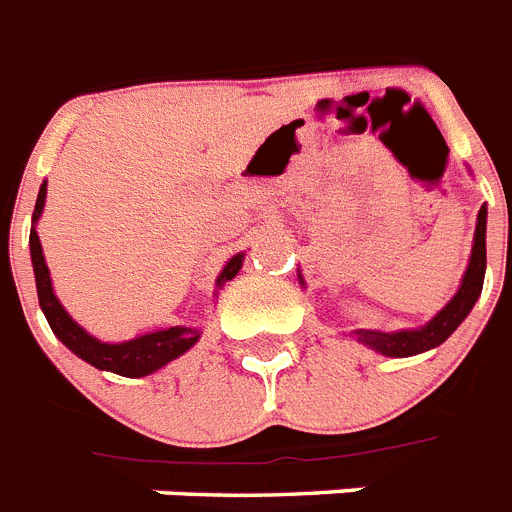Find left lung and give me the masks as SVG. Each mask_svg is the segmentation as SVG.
Returning <instances> with one entry per match:
<instances>
[{
    "label": "left lung",
    "instance_id": "obj_1",
    "mask_svg": "<svg viewBox=\"0 0 512 512\" xmlns=\"http://www.w3.org/2000/svg\"><path fill=\"white\" fill-rule=\"evenodd\" d=\"M484 269H487V209L481 206L479 219H476V235H474V251L471 261L463 274L460 290L455 298L447 303L432 322L421 329H405V332H374V329H358L356 335L363 345L379 350L382 356H416L424 350H432L453 335L458 324L471 314L476 298L484 285Z\"/></svg>",
    "mask_w": 512,
    "mask_h": 512
}]
</instances>
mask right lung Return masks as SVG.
Wrapping results in <instances>:
<instances>
[{
    "instance_id": "right-lung-1",
    "label": "right lung",
    "mask_w": 512,
    "mask_h": 512,
    "mask_svg": "<svg viewBox=\"0 0 512 512\" xmlns=\"http://www.w3.org/2000/svg\"><path fill=\"white\" fill-rule=\"evenodd\" d=\"M46 201V183L41 185L36 198V209H33V222L41 217ZM31 259H33V272H36V290H38V303L44 311L46 322L52 327L54 335L65 342L67 348L73 350L75 356L88 361L96 369H107L120 374V377H146L151 371L162 369L164 363H170L172 358L183 356L185 350L193 348L198 340V329L190 327H170L159 329V332H149V335L135 337V340L120 342V345H109V342H99L91 337L86 329H80L78 324L67 316L62 303L57 301V295L52 290V280H49V266L44 261V251L38 243L36 230H31ZM243 266V253L232 256L227 261L225 272L219 274L217 285H225L232 280L238 269Z\"/></svg>"
}]
</instances>
